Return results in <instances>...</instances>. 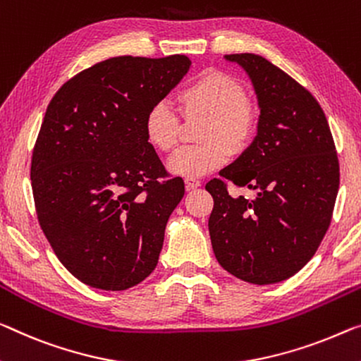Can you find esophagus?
Returning a JSON list of instances; mask_svg holds the SVG:
<instances>
[{
  "label": "esophagus",
  "instance_id": "1",
  "mask_svg": "<svg viewBox=\"0 0 361 361\" xmlns=\"http://www.w3.org/2000/svg\"><path fill=\"white\" fill-rule=\"evenodd\" d=\"M200 184H202V182H200V179H197V177H185V187H187V190H192V188H197V187H200Z\"/></svg>",
  "mask_w": 361,
  "mask_h": 361
}]
</instances>
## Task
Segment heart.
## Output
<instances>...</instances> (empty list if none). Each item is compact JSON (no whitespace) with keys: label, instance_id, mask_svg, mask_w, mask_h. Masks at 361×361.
Masks as SVG:
<instances>
[{"label":"heart","instance_id":"heart-1","mask_svg":"<svg viewBox=\"0 0 361 361\" xmlns=\"http://www.w3.org/2000/svg\"><path fill=\"white\" fill-rule=\"evenodd\" d=\"M177 106L184 119L203 118L198 145L176 152L168 161L171 173L200 177L227 163L231 154H240L257 132L258 114L240 82L226 72L208 69L198 74L177 93ZM143 132L158 152L174 149L180 135V119L166 102L154 103L143 119Z\"/></svg>","mask_w":361,"mask_h":361}]
</instances>
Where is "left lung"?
<instances>
[{
  "label": "left lung",
  "mask_w": 361,
  "mask_h": 361,
  "mask_svg": "<svg viewBox=\"0 0 361 361\" xmlns=\"http://www.w3.org/2000/svg\"><path fill=\"white\" fill-rule=\"evenodd\" d=\"M248 72L259 103L258 134L212 179L208 219L219 264L264 286L298 273L318 250L339 190V159L328 119L307 88L258 54H226ZM257 190L232 196L228 184Z\"/></svg>",
  "instance_id": "8db88e82"
}]
</instances>
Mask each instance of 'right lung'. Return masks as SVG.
<instances>
[{
	"label": "right lung",
	"instance_id": "1",
	"mask_svg": "<svg viewBox=\"0 0 361 361\" xmlns=\"http://www.w3.org/2000/svg\"><path fill=\"white\" fill-rule=\"evenodd\" d=\"M190 64L184 54L111 58L48 104L30 166L37 218L59 262L87 286L126 290L157 268L185 187L148 143L143 119Z\"/></svg>",
	"mask_w": 361,
	"mask_h": 361
}]
</instances>
